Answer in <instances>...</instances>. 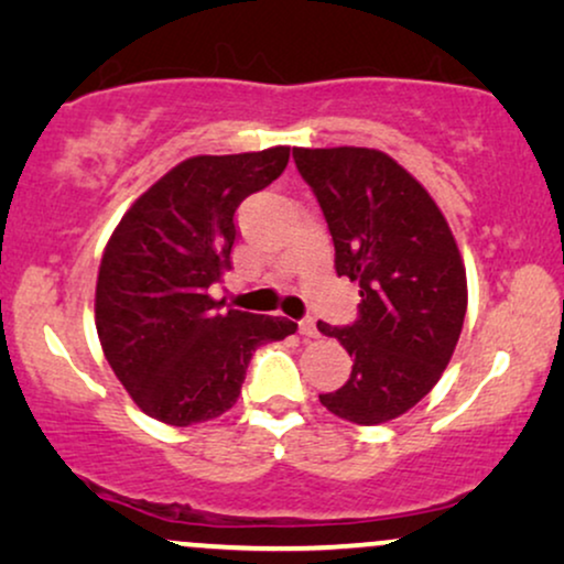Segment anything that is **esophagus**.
<instances>
[{
	"mask_svg": "<svg viewBox=\"0 0 564 564\" xmlns=\"http://www.w3.org/2000/svg\"><path fill=\"white\" fill-rule=\"evenodd\" d=\"M300 334H303L305 338H315V336H318V328H315V321H313V318L300 321Z\"/></svg>",
	"mask_w": 564,
	"mask_h": 564,
	"instance_id": "34e87169",
	"label": "esophagus"
}]
</instances>
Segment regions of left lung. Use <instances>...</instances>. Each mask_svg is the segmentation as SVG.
Here are the masks:
<instances>
[{
    "instance_id": "1",
    "label": "left lung",
    "mask_w": 564,
    "mask_h": 564,
    "mask_svg": "<svg viewBox=\"0 0 564 564\" xmlns=\"http://www.w3.org/2000/svg\"><path fill=\"white\" fill-rule=\"evenodd\" d=\"M326 215L336 274L359 282V318L318 321L354 359L321 403L377 426L426 398L449 365L467 313V274L452 228L423 184L377 149H292Z\"/></svg>"
}]
</instances>
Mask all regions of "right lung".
<instances>
[{
    "mask_svg": "<svg viewBox=\"0 0 564 564\" xmlns=\"http://www.w3.org/2000/svg\"><path fill=\"white\" fill-rule=\"evenodd\" d=\"M288 161V145L192 156L151 184L112 230L97 276V336L151 419L169 426L218 419L241 395L251 354L297 330L274 315L220 313L207 295L230 269L238 205Z\"/></svg>",
    "mask_w": 564,
    "mask_h": 564,
    "instance_id": "right-lung-1",
    "label": "right lung"
}]
</instances>
